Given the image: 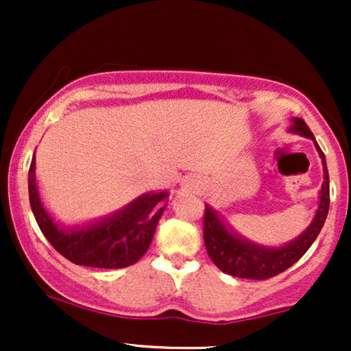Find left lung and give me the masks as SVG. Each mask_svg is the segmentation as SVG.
<instances>
[{
  "label": "left lung",
  "mask_w": 351,
  "mask_h": 351,
  "mask_svg": "<svg viewBox=\"0 0 351 351\" xmlns=\"http://www.w3.org/2000/svg\"><path fill=\"white\" fill-rule=\"evenodd\" d=\"M291 134L305 136L313 140L322 165H324V183L318 193V206L312 223L308 224L304 232H300L295 239L284 245H264L257 244L247 237L241 236L228 224L216 209L206 204L204 213V245L211 257V261L223 272L239 279L264 280L277 274L287 271L291 265L308 251L310 245L320 234L325 219L328 215L330 206V181L327 162H325L324 152L320 150L318 143L313 138V134L302 119L293 117L292 125L289 128Z\"/></svg>",
  "instance_id": "left-lung-1"
}]
</instances>
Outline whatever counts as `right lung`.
Wrapping results in <instances>:
<instances>
[{"instance_id": "right-lung-1", "label": "right lung", "mask_w": 351, "mask_h": 351, "mask_svg": "<svg viewBox=\"0 0 351 351\" xmlns=\"http://www.w3.org/2000/svg\"><path fill=\"white\" fill-rule=\"evenodd\" d=\"M27 188L36 223L52 247L71 263L99 269H122L142 259L170 196L167 189L145 193L106 217L66 226L44 206L36 180V155L29 167Z\"/></svg>"}]
</instances>
